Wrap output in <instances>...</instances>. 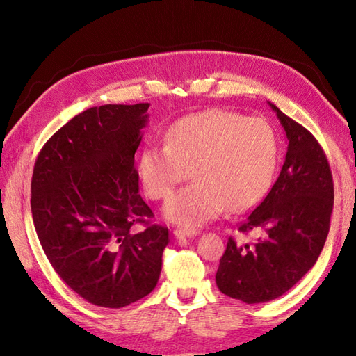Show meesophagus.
<instances>
[{
	"label": "esophagus",
	"mask_w": 356,
	"mask_h": 356,
	"mask_svg": "<svg viewBox=\"0 0 356 356\" xmlns=\"http://www.w3.org/2000/svg\"><path fill=\"white\" fill-rule=\"evenodd\" d=\"M174 236H176V238H193L195 236H199V231L197 229L177 228V229H174Z\"/></svg>",
	"instance_id": "34e87169"
}]
</instances>
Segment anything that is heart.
Returning a JSON list of instances; mask_svg holds the SVG:
<instances>
[{
	"instance_id": "obj_1",
	"label": "heart",
	"mask_w": 356,
	"mask_h": 356,
	"mask_svg": "<svg viewBox=\"0 0 356 356\" xmlns=\"http://www.w3.org/2000/svg\"><path fill=\"white\" fill-rule=\"evenodd\" d=\"M280 156L275 128L228 110H208L174 122L165 143L143 148L139 176L153 200L168 197L180 182H195L165 203L166 220L194 229L223 213H243L266 197Z\"/></svg>"
}]
</instances>
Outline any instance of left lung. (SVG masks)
<instances>
[{"instance_id":"left-lung-1","label":"left lung","mask_w":356,"mask_h":356,"mask_svg":"<svg viewBox=\"0 0 356 356\" xmlns=\"http://www.w3.org/2000/svg\"><path fill=\"white\" fill-rule=\"evenodd\" d=\"M287 153L274 186L240 223L238 231H259L251 245L229 237L216 283L222 293L248 305L282 297L318 260L334 208V180L320 143L303 125L274 104Z\"/></svg>"}]
</instances>
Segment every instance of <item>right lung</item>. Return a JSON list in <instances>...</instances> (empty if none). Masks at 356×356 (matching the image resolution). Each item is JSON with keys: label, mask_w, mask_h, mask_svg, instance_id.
Wrapping results in <instances>:
<instances>
[{"label": "right lung", "mask_w": 356, "mask_h": 356, "mask_svg": "<svg viewBox=\"0 0 356 356\" xmlns=\"http://www.w3.org/2000/svg\"><path fill=\"white\" fill-rule=\"evenodd\" d=\"M149 104L101 105L70 119L38 154L32 217L45 255L65 284L101 307L119 309L157 284L168 228L139 194L134 153ZM147 228L133 234L131 226Z\"/></svg>", "instance_id": "add662e5"}]
</instances>
